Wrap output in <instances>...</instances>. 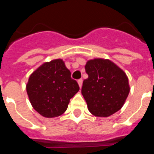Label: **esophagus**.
<instances>
[{"instance_id":"esophagus-1","label":"esophagus","mask_w":154,"mask_h":154,"mask_svg":"<svg viewBox=\"0 0 154 154\" xmlns=\"http://www.w3.org/2000/svg\"><path fill=\"white\" fill-rule=\"evenodd\" d=\"M77 82H78V85H79V87L81 88L82 86V79H79V80L77 81Z\"/></svg>"}]
</instances>
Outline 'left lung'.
I'll return each mask as SVG.
<instances>
[{
    "mask_svg": "<svg viewBox=\"0 0 154 154\" xmlns=\"http://www.w3.org/2000/svg\"><path fill=\"white\" fill-rule=\"evenodd\" d=\"M87 79L83 81L82 94L88 110L98 117H108L121 109L129 93L125 72L109 59L95 58L85 66Z\"/></svg>",
    "mask_w": 154,
    "mask_h": 154,
    "instance_id": "8db88e82",
    "label": "left lung"
}]
</instances>
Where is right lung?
Segmentation results:
<instances>
[{
    "instance_id": "right-lung-1",
    "label": "right lung",
    "mask_w": 154,
    "mask_h": 154,
    "mask_svg": "<svg viewBox=\"0 0 154 154\" xmlns=\"http://www.w3.org/2000/svg\"><path fill=\"white\" fill-rule=\"evenodd\" d=\"M26 91L34 109L44 117L54 118L66 111L79 86L63 61L54 59L42 64L30 75Z\"/></svg>"
}]
</instances>
